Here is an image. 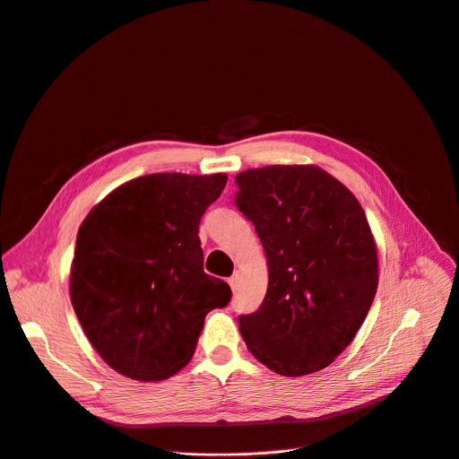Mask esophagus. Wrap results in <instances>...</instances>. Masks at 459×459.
Instances as JSON below:
<instances>
[{
    "mask_svg": "<svg viewBox=\"0 0 459 459\" xmlns=\"http://www.w3.org/2000/svg\"><path fill=\"white\" fill-rule=\"evenodd\" d=\"M228 284L231 286V290H233V291L237 290V284H238V273H233V274H231V277L228 279Z\"/></svg>",
    "mask_w": 459,
    "mask_h": 459,
    "instance_id": "obj_1",
    "label": "esophagus"
}]
</instances>
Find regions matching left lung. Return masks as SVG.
I'll return each mask as SVG.
<instances>
[{
  "label": "left lung",
  "instance_id": "obj_1",
  "mask_svg": "<svg viewBox=\"0 0 459 459\" xmlns=\"http://www.w3.org/2000/svg\"><path fill=\"white\" fill-rule=\"evenodd\" d=\"M235 206L264 246L269 284L238 316L249 352L284 377L316 373L352 342L378 288V256L356 197L316 166L235 177Z\"/></svg>",
  "mask_w": 459,
  "mask_h": 459
}]
</instances>
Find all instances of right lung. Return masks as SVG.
I'll use <instances>...</instances> for the list:
<instances>
[{
  "label": "right lung",
  "mask_w": 459,
  "mask_h": 459,
  "mask_svg": "<svg viewBox=\"0 0 459 459\" xmlns=\"http://www.w3.org/2000/svg\"><path fill=\"white\" fill-rule=\"evenodd\" d=\"M228 177L152 173L114 190L77 231L70 299L110 368L159 382L192 359L230 286L204 273L199 224Z\"/></svg>",
  "instance_id": "1"
}]
</instances>
